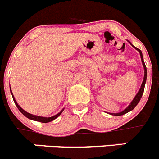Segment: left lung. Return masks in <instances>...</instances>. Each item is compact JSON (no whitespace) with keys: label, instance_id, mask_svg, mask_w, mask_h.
Wrapping results in <instances>:
<instances>
[{"label":"left lung","instance_id":"obj_1","mask_svg":"<svg viewBox=\"0 0 159 159\" xmlns=\"http://www.w3.org/2000/svg\"><path fill=\"white\" fill-rule=\"evenodd\" d=\"M131 44V43H130ZM132 45V44H131ZM133 46V45H132ZM134 47V46H133ZM134 48L136 49L137 51H139V53H140V55H141V59H142V65H143V66H144V70H145V74H144V79H143V82H142V85H141V88L140 89H139V91H138V93H137V95L135 96V97L134 98V100H132V102L130 103V104L129 105L127 108L125 109V110H123L122 112H118V113H111L112 115H113V116H121V115H124L125 114V113H127V112H130L131 110H133L135 107L137 106V104L139 103V101H140L141 98H142V94H143V92H144V89H145V84H146V75H147V71H146V64H145L144 63V60H143V56H142V51H141V50H139L138 48H137V47H134Z\"/></svg>","mask_w":159,"mask_h":159}]
</instances>
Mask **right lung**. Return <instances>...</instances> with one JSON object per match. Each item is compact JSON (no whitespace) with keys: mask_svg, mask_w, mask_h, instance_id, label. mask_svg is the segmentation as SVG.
I'll return each instance as SVG.
<instances>
[{"mask_svg":"<svg viewBox=\"0 0 159 159\" xmlns=\"http://www.w3.org/2000/svg\"><path fill=\"white\" fill-rule=\"evenodd\" d=\"M10 92H11V94H12V96H13V101H14L15 104H16V106H17V108H18V109H19V111H20V112H21V113H22V114L24 115V116H26L27 118L30 119V120H36V121L42 122V123H47V122H51V121H52V120H55V119H56L57 117H58V116H59V115H60L61 113H62V112H63V109H64V108H63V110L60 111V112H59V113H58V114H56V115H55V116H51V117H44V116H36V115L30 114V113H29V112H25V111L24 110V109H22V108H21V107L19 106L18 104H17V101H16V100H15V99H14V96H13V93H12L11 89H10Z\"/></svg>","mask_w":159,"mask_h":159,"instance_id":"add662e5","label":"right lung"}]
</instances>
